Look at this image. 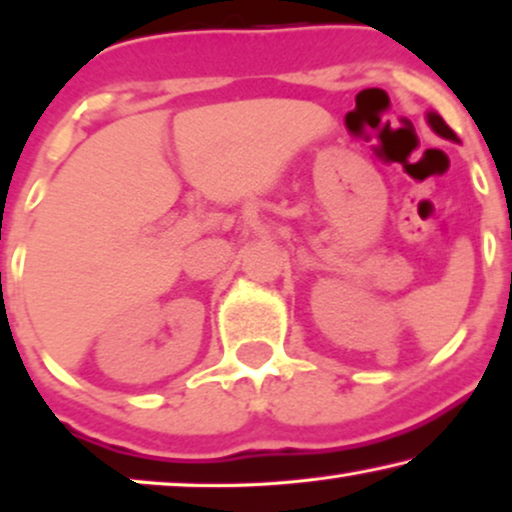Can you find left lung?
<instances>
[{"label":"left lung","instance_id":"8db88e82","mask_svg":"<svg viewBox=\"0 0 512 512\" xmlns=\"http://www.w3.org/2000/svg\"><path fill=\"white\" fill-rule=\"evenodd\" d=\"M427 124H430V128H432V131H434V133H437V135H441V137H446V140L460 142V140H457V135H455V133L451 131V126H448V124H446V121H444V119H441L437 112H427Z\"/></svg>","mask_w":512,"mask_h":512}]
</instances>
